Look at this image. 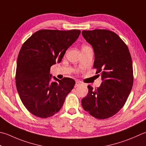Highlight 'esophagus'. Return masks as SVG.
I'll use <instances>...</instances> for the list:
<instances>
[{"mask_svg":"<svg viewBox=\"0 0 146 146\" xmlns=\"http://www.w3.org/2000/svg\"><path fill=\"white\" fill-rule=\"evenodd\" d=\"M82 85V83H81V82H78V81H76V84H75V87H78V86H80V85Z\"/></svg>","mask_w":146,"mask_h":146,"instance_id":"34e87169","label":"esophagus"}]
</instances>
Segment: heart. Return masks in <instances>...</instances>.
I'll use <instances>...</instances> for the list:
<instances>
[{
	"mask_svg": "<svg viewBox=\"0 0 146 146\" xmlns=\"http://www.w3.org/2000/svg\"><path fill=\"white\" fill-rule=\"evenodd\" d=\"M87 47H88V46H86V45H84V46L82 47V49H83V48H87Z\"/></svg>",
	"mask_w": 146,
	"mask_h": 146,
	"instance_id": "heart-1",
	"label": "heart"
}]
</instances>
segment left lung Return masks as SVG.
Masks as SVG:
<instances>
[{
  "mask_svg": "<svg viewBox=\"0 0 146 146\" xmlns=\"http://www.w3.org/2000/svg\"><path fill=\"white\" fill-rule=\"evenodd\" d=\"M82 33L93 48L94 68L98 70L96 73H101L102 80L97 89L88 85L82 107L94 118H108L121 109L132 90V58L127 45L115 32L99 29Z\"/></svg>",
  "mask_w": 146,
  "mask_h": 146,
  "instance_id": "obj_1",
  "label": "left lung"
}]
</instances>
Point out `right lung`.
I'll return each mask as SVG.
<instances>
[{"mask_svg": "<svg viewBox=\"0 0 146 146\" xmlns=\"http://www.w3.org/2000/svg\"><path fill=\"white\" fill-rule=\"evenodd\" d=\"M80 33L78 30H42L23 44L17 60L16 85L23 104L33 115L45 118L55 115L73 89L75 81L72 78L53 76L55 82H51L50 70L61 61Z\"/></svg>", "mask_w": 146, "mask_h": 146, "instance_id": "add662e5", "label": "right lung"}]
</instances>
